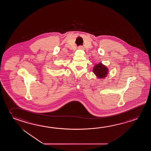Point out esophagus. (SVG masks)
Instances as JSON below:
<instances>
[{
	"label": "esophagus",
	"mask_w": 151,
	"mask_h": 151,
	"mask_svg": "<svg viewBox=\"0 0 151 151\" xmlns=\"http://www.w3.org/2000/svg\"><path fill=\"white\" fill-rule=\"evenodd\" d=\"M78 49H80V50H83V46H79L78 47Z\"/></svg>",
	"instance_id": "obj_1"
}]
</instances>
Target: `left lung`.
<instances>
[{
    "instance_id": "obj_1",
    "label": "left lung",
    "mask_w": 151,
    "mask_h": 151,
    "mask_svg": "<svg viewBox=\"0 0 151 151\" xmlns=\"http://www.w3.org/2000/svg\"><path fill=\"white\" fill-rule=\"evenodd\" d=\"M108 68L101 63L96 64L93 68L94 73L99 78H104L106 77V74H108Z\"/></svg>"
}]
</instances>
